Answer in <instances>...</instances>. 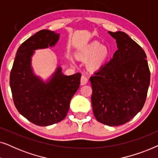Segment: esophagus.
Here are the masks:
<instances>
[{"label":"esophagus","instance_id":"1","mask_svg":"<svg viewBox=\"0 0 158 158\" xmlns=\"http://www.w3.org/2000/svg\"><path fill=\"white\" fill-rule=\"evenodd\" d=\"M88 81V77L86 75H83L81 76V85H84L85 84H87Z\"/></svg>","mask_w":158,"mask_h":158}]
</instances>
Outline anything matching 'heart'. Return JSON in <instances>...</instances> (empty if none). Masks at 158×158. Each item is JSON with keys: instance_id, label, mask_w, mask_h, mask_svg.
Segmentation results:
<instances>
[{"instance_id": "obj_1", "label": "heart", "mask_w": 158, "mask_h": 158, "mask_svg": "<svg viewBox=\"0 0 158 158\" xmlns=\"http://www.w3.org/2000/svg\"><path fill=\"white\" fill-rule=\"evenodd\" d=\"M109 49L106 46H101L98 42H94L88 45L82 51L81 55L84 58L92 57L90 60V65L92 68H97L102 64L109 56Z\"/></svg>"}]
</instances>
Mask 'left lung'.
<instances>
[{"label":"left lung","instance_id":"1","mask_svg":"<svg viewBox=\"0 0 158 158\" xmlns=\"http://www.w3.org/2000/svg\"><path fill=\"white\" fill-rule=\"evenodd\" d=\"M118 49L90 77L91 102L97 121L110 127L128 122L141 111L150 81L146 54L123 31H108Z\"/></svg>","mask_w":158,"mask_h":158}]
</instances>
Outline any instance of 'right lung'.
Wrapping results in <instances>:
<instances>
[{
  "label": "right lung",
  "mask_w": 158,
  "mask_h": 158,
  "mask_svg": "<svg viewBox=\"0 0 158 158\" xmlns=\"http://www.w3.org/2000/svg\"><path fill=\"white\" fill-rule=\"evenodd\" d=\"M60 34L43 29L22 43L17 50L10 74V86L15 106L29 122L49 126L66 117L71 98L79 88L81 73L65 75L57 67L48 81L34 75L31 57L34 50L53 47Z\"/></svg>",
  "instance_id": "add662e5"
}]
</instances>
